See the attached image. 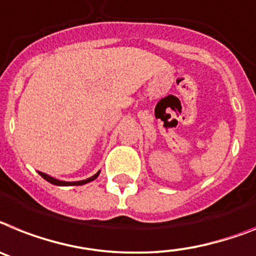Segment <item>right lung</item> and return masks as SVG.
Returning a JSON list of instances; mask_svg holds the SVG:
<instances>
[{"instance_id": "obj_1", "label": "right lung", "mask_w": 256, "mask_h": 256, "mask_svg": "<svg viewBox=\"0 0 256 256\" xmlns=\"http://www.w3.org/2000/svg\"><path fill=\"white\" fill-rule=\"evenodd\" d=\"M38 174L42 176V178H44L45 181L50 182L52 184H56V186H80V184H88V182L94 181V180H96V178L98 177V174H100V170L96 173V174H94L92 177L87 178V180H83V181H76V182H66V181H60V180H56V178L50 177V176L45 174V173H42V172H38Z\"/></svg>"}]
</instances>
